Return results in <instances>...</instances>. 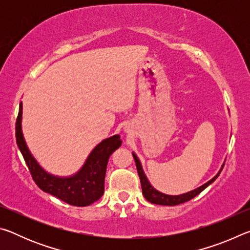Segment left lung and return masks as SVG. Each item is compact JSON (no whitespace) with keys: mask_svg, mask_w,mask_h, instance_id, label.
I'll return each mask as SVG.
<instances>
[{"mask_svg":"<svg viewBox=\"0 0 250 250\" xmlns=\"http://www.w3.org/2000/svg\"><path fill=\"white\" fill-rule=\"evenodd\" d=\"M132 155H133L134 161H135V166H137L139 177H140L143 196L146 197V201H149L150 203H153V204L167 205V206L179 205V204H182V203H185V202H188L189 200H192V198H194L196 195H198V194H200L202 191H204V189L207 188V186L213 183V182L217 179L218 175H219V173L222 172L224 166H225V163H224L223 166H222V167H221V170L218 171L217 174L215 175L213 179L207 182V183L200 186V188L193 189V191H189L188 193L181 194V195H167V194H164V193L159 192L158 189H155L153 186L151 185L149 180L146 179L145 172H143V168H142L140 160L138 159L137 154L133 153V152H132Z\"/></svg>","mask_w":250,"mask_h":250,"instance_id":"left-lung-1","label":"left lung"}]
</instances>
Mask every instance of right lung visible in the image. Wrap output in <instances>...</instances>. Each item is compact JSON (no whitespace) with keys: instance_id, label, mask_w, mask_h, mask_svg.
Masks as SVG:
<instances>
[{"instance_id":"1","label":"right lung","mask_w":250,"mask_h":250,"mask_svg":"<svg viewBox=\"0 0 250 250\" xmlns=\"http://www.w3.org/2000/svg\"><path fill=\"white\" fill-rule=\"evenodd\" d=\"M22 103L16 120V143L37 186L69 205L88 206L98 201L104 192V176L109 156L121 146L116 134L101 141L88 155L86 162L74 175L62 177L49 174L42 167L28 150L22 132Z\"/></svg>"}]
</instances>
